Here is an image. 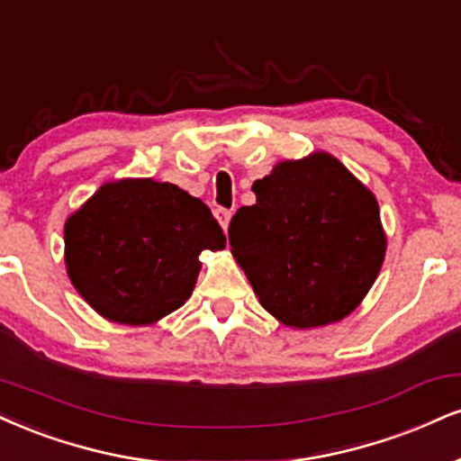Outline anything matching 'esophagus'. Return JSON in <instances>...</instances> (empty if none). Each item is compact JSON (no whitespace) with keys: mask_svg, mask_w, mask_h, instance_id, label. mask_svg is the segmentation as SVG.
Returning a JSON list of instances; mask_svg holds the SVG:
<instances>
[{"mask_svg":"<svg viewBox=\"0 0 461 461\" xmlns=\"http://www.w3.org/2000/svg\"><path fill=\"white\" fill-rule=\"evenodd\" d=\"M231 210H227V208H216V212H214V216H216V221H219V225L223 227V230L227 231V227H230V221H231Z\"/></svg>","mask_w":461,"mask_h":461,"instance_id":"esophagus-1","label":"esophagus"}]
</instances>
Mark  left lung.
<instances>
[{
    "instance_id": "obj_1",
    "label": "left lung",
    "mask_w": 461,
    "mask_h": 461,
    "mask_svg": "<svg viewBox=\"0 0 461 461\" xmlns=\"http://www.w3.org/2000/svg\"><path fill=\"white\" fill-rule=\"evenodd\" d=\"M251 188L230 245L259 304L292 329L350 315L386 253L374 193L326 152L284 160Z\"/></svg>"
}]
</instances>
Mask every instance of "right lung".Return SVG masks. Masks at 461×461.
I'll return each mask as SVG.
<instances>
[{
    "mask_svg": "<svg viewBox=\"0 0 461 461\" xmlns=\"http://www.w3.org/2000/svg\"><path fill=\"white\" fill-rule=\"evenodd\" d=\"M66 270L96 313L146 326L176 312L193 294L203 249L225 236L202 199L169 182H107L64 225Z\"/></svg>",
    "mask_w": 461,
    "mask_h": 461,
    "instance_id": "right-lung-1",
    "label": "right lung"
}]
</instances>
